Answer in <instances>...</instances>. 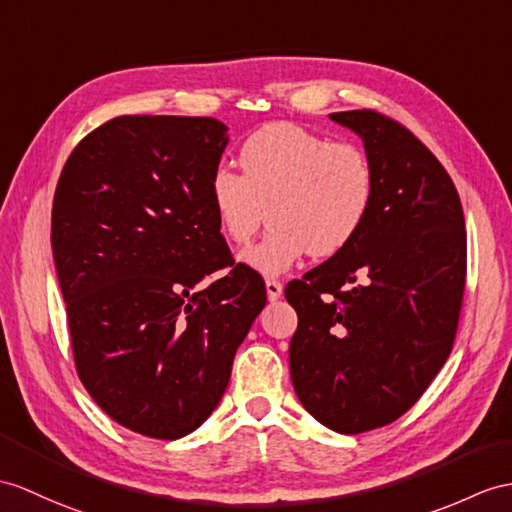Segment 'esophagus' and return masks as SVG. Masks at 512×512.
Segmentation results:
<instances>
[{
	"label": "esophagus",
	"instance_id": "34e87169",
	"mask_svg": "<svg viewBox=\"0 0 512 512\" xmlns=\"http://www.w3.org/2000/svg\"><path fill=\"white\" fill-rule=\"evenodd\" d=\"M265 286H267L269 302H276V299H280V295H282V284H280L278 280H267Z\"/></svg>",
	"mask_w": 512,
	"mask_h": 512
}]
</instances>
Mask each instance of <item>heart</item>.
Returning <instances> with one entry per match:
<instances>
[{"label": "heart", "mask_w": 512, "mask_h": 512, "mask_svg": "<svg viewBox=\"0 0 512 512\" xmlns=\"http://www.w3.org/2000/svg\"><path fill=\"white\" fill-rule=\"evenodd\" d=\"M241 173L219 167L208 202L226 241L245 245L265 221V239L241 252V263L280 276L306 254L332 258L350 245L376 202V171L354 143H332L293 123H271L239 149Z\"/></svg>", "instance_id": "1"}]
</instances>
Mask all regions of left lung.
Returning <instances> with one entry per match:
<instances>
[{
	"instance_id": "8db88e82",
	"label": "left lung",
	"mask_w": 512,
	"mask_h": 512,
	"mask_svg": "<svg viewBox=\"0 0 512 512\" xmlns=\"http://www.w3.org/2000/svg\"><path fill=\"white\" fill-rule=\"evenodd\" d=\"M376 171V202L341 254L286 286L299 402L323 426L360 434L402 417L452 352L467 276V232L452 178L402 123L332 112Z\"/></svg>"
}]
</instances>
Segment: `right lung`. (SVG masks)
Returning a JSON list of instances; mask_svg holds the SVG:
<instances>
[{
    "label": "right lung",
    "mask_w": 512,
    "mask_h": 512,
    "mask_svg": "<svg viewBox=\"0 0 512 512\" xmlns=\"http://www.w3.org/2000/svg\"><path fill=\"white\" fill-rule=\"evenodd\" d=\"M228 128L126 115L73 149L54 195L52 249L84 389L123 428L173 441L210 417L267 304L232 267L208 202Z\"/></svg>",
    "instance_id": "right-lung-1"
}]
</instances>
